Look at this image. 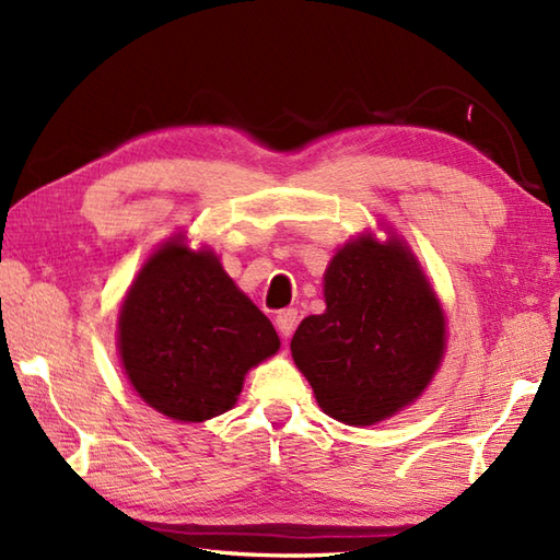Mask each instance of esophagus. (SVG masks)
I'll list each match as a JSON object with an SVG mask.
<instances>
[{
  "label": "esophagus",
  "mask_w": 560,
  "mask_h": 560,
  "mask_svg": "<svg viewBox=\"0 0 560 560\" xmlns=\"http://www.w3.org/2000/svg\"><path fill=\"white\" fill-rule=\"evenodd\" d=\"M295 325H299V311L295 307H287V311H281L277 315V327L281 331V337H291L295 331Z\"/></svg>",
  "instance_id": "1"
}]
</instances>
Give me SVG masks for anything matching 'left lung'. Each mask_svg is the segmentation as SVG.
<instances>
[{
	"instance_id": "1",
	"label": "left lung",
	"mask_w": 560,
	"mask_h": 560,
	"mask_svg": "<svg viewBox=\"0 0 560 560\" xmlns=\"http://www.w3.org/2000/svg\"><path fill=\"white\" fill-rule=\"evenodd\" d=\"M323 315L295 329L291 353L331 419L373 425L431 383L445 317L421 267L399 241L341 247L325 273Z\"/></svg>"
}]
</instances>
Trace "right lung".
<instances>
[{
	"instance_id": "1",
	"label": "right lung",
	"mask_w": 560,
	"mask_h": 560,
	"mask_svg": "<svg viewBox=\"0 0 560 560\" xmlns=\"http://www.w3.org/2000/svg\"><path fill=\"white\" fill-rule=\"evenodd\" d=\"M279 351L269 319L219 259L180 241L163 245L129 289L120 355L139 397L175 421L229 411L249 368Z\"/></svg>"
}]
</instances>
